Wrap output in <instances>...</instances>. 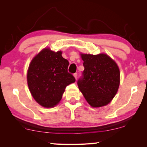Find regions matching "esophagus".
Instances as JSON below:
<instances>
[{
    "label": "esophagus",
    "instance_id": "1",
    "mask_svg": "<svg viewBox=\"0 0 147 147\" xmlns=\"http://www.w3.org/2000/svg\"><path fill=\"white\" fill-rule=\"evenodd\" d=\"M73 75H74V78H75V79L76 80V79H77V76H78V74H77V73H74V74H73Z\"/></svg>",
    "mask_w": 147,
    "mask_h": 147
}]
</instances>
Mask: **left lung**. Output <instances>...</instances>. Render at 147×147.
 I'll use <instances>...</instances> for the list:
<instances>
[{
  "label": "left lung",
  "mask_w": 147,
  "mask_h": 147,
  "mask_svg": "<svg viewBox=\"0 0 147 147\" xmlns=\"http://www.w3.org/2000/svg\"><path fill=\"white\" fill-rule=\"evenodd\" d=\"M84 70L78 84L89 105L99 108L108 104L120 84V71L113 59L106 54H81Z\"/></svg>",
  "instance_id": "1"
}]
</instances>
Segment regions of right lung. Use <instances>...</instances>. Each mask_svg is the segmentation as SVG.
<instances>
[{
    "label": "right lung",
    "mask_w": 147,
    "mask_h": 147,
    "mask_svg": "<svg viewBox=\"0 0 147 147\" xmlns=\"http://www.w3.org/2000/svg\"><path fill=\"white\" fill-rule=\"evenodd\" d=\"M49 48L42 50L30 63L27 82L33 98L45 108H53L61 100L67 86L75 82L67 71L69 61Z\"/></svg>",
    "instance_id": "right-lung-1"
}]
</instances>
